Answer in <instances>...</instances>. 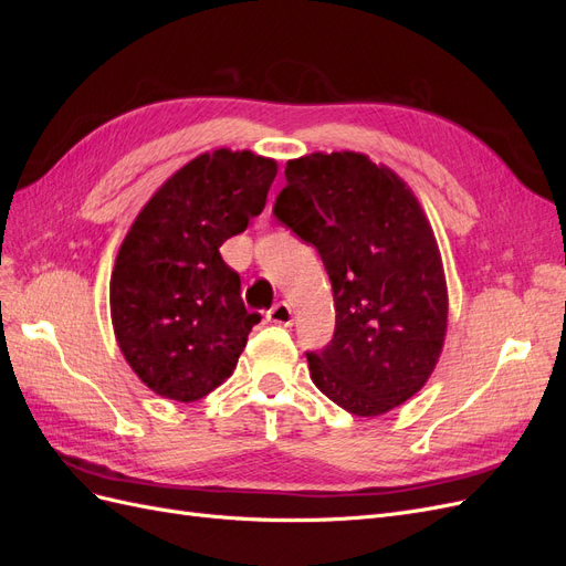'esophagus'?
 <instances>
[{"label": "esophagus", "instance_id": "34e87169", "mask_svg": "<svg viewBox=\"0 0 566 566\" xmlns=\"http://www.w3.org/2000/svg\"><path fill=\"white\" fill-rule=\"evenodd\" d=\"M266 318L271 321V323H279V325H293V321H295V316H293V306H290L287 302H279V304H273L271 310H269V314H266Z\"/></svg>", "mask_w": 566, "mask_h": 566}]
</instances>
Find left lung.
<instances>
[{
	"mask_svg": "<svg viewBox=\"0 0 566 566\" xmlns=\"http://www.w3.org/2000/svg\"><path fill=\"white\" fill-rule=\"evenodd\" d=\"M273 214L318 250L335 335L306 352L314 385L354 416L401 406L430 378L447 337L449 293L434 231L413 191L364 153L285 165Z\"/></svg>",
	"mask_w": 566,
	"mask_h": 566,
	"instance_id": "left-lung-1",
	"label": "left lung"
}]
</instances>
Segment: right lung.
Here are the masks:
<instances>
[{"label":"right lung","instance_id":"right-lung-1","mask_svg":"<svg viewBox=\"0 0 566 566\" xmlns=\"http://www.w3.org/2000/svg\"><path fill=\"white\" fill-rule=\"evenodd\" d=\"M276 172V160L252 150L202 153L153 193L119 245L111 276L115 339L160 397H208L260 323L219 248L264 210Z\"/></svg>","mask_w":566,"mask_h":566}]
</instances>
